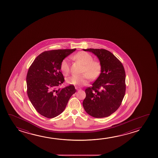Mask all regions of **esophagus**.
Segmentation results:
<instances>
[{
    "label": "esophagus",
    "mask_w": 158,
    "mask_h": 158,
    "mask_svg": "<svg viewBox=\"0 0 158 158\" xmlns=\"http://www.w3.org/2000/svg\"><path fill=\"white\" fill-rule=\"evenodd\" d=\"M75 88H76V89H77V91H79V90H81V89L79 88V87H76Z\"/></svg>",
    "instance_id": "esophagus-1"
}]
</instances>
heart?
<instances>
[{
    "mask_svg": "<svg viewBox=\"0 0 158 158\" xmlns=\"http://www.w3.org/2000/svg\"><path fill=\"white\" fill-rule=\"evenodd\" d=\"M72 58L78 61L84 65L82 76H73L67 77L66 81L68 84L74 86H83L87 84L89 79H95L100 76L102 72V66L99 61L93 60L91 54L85 52H79L72 56ZM61 71L65 75L69 72V59H64L60 64Z\"/></svg>",
    "mask_w": 158,
    "mask_h": 158,
    "instance_id": "1",
    "label": "heart"
}]
</instances>
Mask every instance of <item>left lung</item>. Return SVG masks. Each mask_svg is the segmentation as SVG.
Instances as JSON below:
<instances>
[{
  "label": "left lung",
  "instance_id": "1",
  "mask_svg": "<svg viewBox=\"0 0 158 158\" xmlns=\"http://www.w3.org/2000/svg\"><path fill=\"white\" fill-rule=\"evenodd\" d=\"M101 63L102 72L92 87L85 89L82 105L87 114L96 118L108 117L118 109L125 96V71L114 54L104 49L88 48Z\"/></svg>",
  "mask_w": 158,
  "mask_h": 158
}]
</instances>
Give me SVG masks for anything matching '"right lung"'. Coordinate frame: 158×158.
Returning a JSON list of instances; mask_svg holds the SVG:
<instances>
[{
	"label": "right lung",
	"instance_id": "obj_1",
	"mask_svg": "<svg viewBox=\"0 0 158 158\" xmlns=\"http://www.w3.org/2000/svg\"><path fill=\"white\" fill-rule=\"evenodd\" d=\"M72 50L48 51L39 54L28 69L26 77L27 93L37 112L53 118L60 114L76 90L73 85L57 89L64 81L60 72L64 59L74 52Z\"/></svg>",
	"mask_w": 158,
	"mask_h": 158
}]
</instances>
